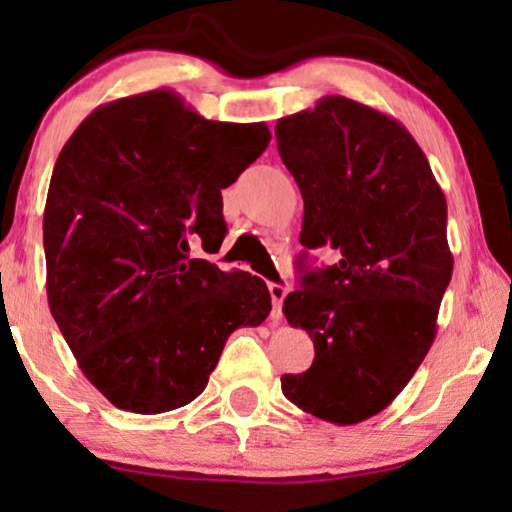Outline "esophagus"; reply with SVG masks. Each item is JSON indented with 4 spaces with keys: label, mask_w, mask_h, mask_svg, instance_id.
Masks as SVG:
<instances>
[{
    "label": "esophagus",
    "mask_w": 512,
    "mask_h": 512,
    "mask_svg": "<svg viewBox=\"0 0 512 512\" xmlns=\"http://www.w3.org/2000/svg\"><path fill=\"white\" fill-rule=\"evenodd\" d=\"M269 295H271V302H274V309H271V318L278 320L283 316V299L288 295V290H285V285L281 283H269Z\"/></svg>",
    "instance_id": "esophagus-1"
}]
</instances>
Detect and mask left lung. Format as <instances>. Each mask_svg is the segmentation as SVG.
<instances>
[{"instance_id": "obj_1", "label": "left lung", "mask_w": 512, "mask_h": 512, "mask_svg": "<svg viewBox=\"0 0 512 512\" xmlns=\"http://www.w3.org/2000/svg\"><path fill=\"white\" fill-rule=\"evenodd\" d=\"M276 138L304 199L299 243L337 252L283 302L316 351L309 370L283 374V395L330 424H360L393 403L438 332L454 269L445 194L398 119L344 95L278 119Z\"/></svg>"}]
</instances>
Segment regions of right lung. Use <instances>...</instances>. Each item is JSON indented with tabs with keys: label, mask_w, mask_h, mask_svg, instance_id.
<instances>
[{
	"label": "right lung",
	"mask_w": 512,
	"mask_h": 512,
	"mask_svg": "<svg viewBox=\"0 0 512 512\" xmlns=\"http://www.w3.org/2000/svg\"><path fill=\"white\" fill-rule=\"evenodd\" d=\"M269 140L262 121L203 119L156 88L93 109L58 154L46 295L84 377L119 410L189 405L231 332L269 316L262 278L189 257L194 238L220 248L222 189Z\"/></svg>",
	"instance_id": "obj_1"
}]
</instances>
